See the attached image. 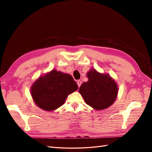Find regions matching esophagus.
<instances>
[{
  "mask_svg": "<svg viewBox=\"0 0 152 152\" xmlns=\"http://www.w3.org/2000/svg\"><path fill=\"white\" fill-rule=\"evenodd\" d=\"M77 83L78 87H79L81 86V84H82V82H81L80 80H77Z\"/></svg>",
  "mask_w": 152,
  "mask_h": 152,
  "instance_id": "34e87169",
  "label": "esophagus"
}]
</instances>
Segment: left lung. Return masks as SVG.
Listing matches in <instances>:
<instances>
[{
    "instance_id": "8db88e82",
    "label": "left lung",
    "mask_w": 152,
    "mask_h": 152,
    "mask_svg": "<svg viewBox=\"0 0 152 152\" xmlns=\"http://www.w3.org/2000/svg\"><path fill=\"white\" fill-rule=\"evenodd\" d=\"M88 81L82 83L79 93L87 104L95 110H104L115 101L118 94L116 82L108 74H104L95 69L87 73Z\"/></svg>"
}]
</instances>
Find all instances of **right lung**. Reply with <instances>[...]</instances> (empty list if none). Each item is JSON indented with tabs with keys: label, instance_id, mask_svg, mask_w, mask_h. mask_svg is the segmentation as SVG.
I'll list each match as a JSON object with an SVG mask.
<instances>
[{
	"label": "right lung",
	"instance_id": "1",
	"mask_svg": "<svg viewBox=\"0 0 152 152\" xmlns=\"http://www.w3.org/2000/svg\"><path fill=\"white\" fill-rule=\"evenodd\" d=\"M78 86L69 74L53 70L40 76L31 87V95L35 103L45 111L60 107L68 94L77 91Z\"/></svg>",
	"mask_w": 152,
	"mask_h": 152
}]
</instances>
